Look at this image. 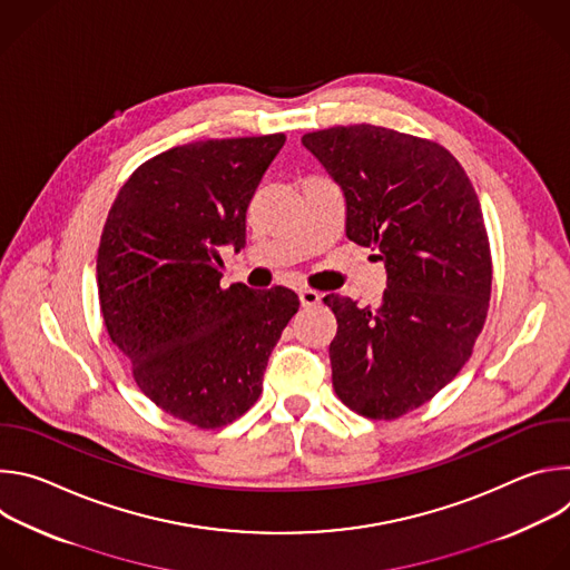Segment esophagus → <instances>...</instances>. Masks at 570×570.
Segmentation results:
<instances>
[{"mask_svg":"<svg viewBox=\"0 0 570 570\" xmlns=\"http://www.w3.org/2000/svg\"><path fill=\"white\" fill-rule=\"evenodd\" d=\"M299 304L304 306V308H308V306H315V304H320V299H322V295L317 293V291H311V288H299Z\"/></svg>","mask_w":570,"mask_h":570,"instance_id":"34e87169","label":"esophagus"}]
</instances>
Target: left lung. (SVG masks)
<instances>
[{
    "label": "left lung",
    "mask_w": 570,
    "mask_h": 570,
    "mask_svg": "<svg viewBox=\"0 0 570 570\" xmlns=\"http://www.w3.org/2000/svg\"><path fill=\"white\" fill-rule=\"evenodd\" d=\"M345 198V234L374 248L387 288L379 308L327 295L338 399L370 420L420 409L469 361L492 293L490 240L460 161L390 128L336 126L302 137Z\"/></svg>",
    "instance_id": "left-lung-1"
}]
</instances>
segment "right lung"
Here are the masks:
<instances>
[{"instance_id":"obj_1","label":"right lung","mask_w":570,"mask_h":570,"mask_svg":"<svg viewBox=\"0 0 570 570\" xmlns=\"http://www.w3.org/2000/svg\"><path fill=\"white\" fill-rule=\"evenodd\" d=\"M286 137L207 139L159 153L126 180L97 257L106 330L139 390L169 415L218 429L262 394L299 299L220 288V248L246 246L248 205Z\"/></svg>"}]
</instances>
